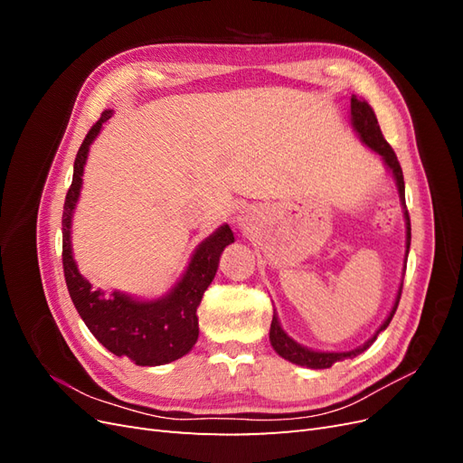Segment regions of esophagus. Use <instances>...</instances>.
Here are the masks:
<instances>
[{
	"instance_id": "34e87169",
	"label": "esophagus",
	"mask_w": 463,
	"mask_h": 463,
	"mask_svg": "<svg viewBox=\"0 0 463 463\" xmlns=\"http://www.w3.org/2000/svg\"><path fill=\"white\" fill-rule=\"evenodd\" d=\"M250 218H253V216H250L249 210H241V214L237 216V223H240L241 228H245V226H249V223H250Z\"/></svg>"
}]
</instances>
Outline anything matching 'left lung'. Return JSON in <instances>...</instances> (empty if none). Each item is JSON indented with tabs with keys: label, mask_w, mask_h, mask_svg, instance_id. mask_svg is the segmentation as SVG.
Wrapping results in <instances>:
<instances>
[{
	"label": "left lung",
	"mask_w": 463,
	"mask_h": 463,
	"mask_svg": "<svg viewBox=\"0 0 463 463\" xmlns=\"http://www.w3.org/2000/svg\"><path fill=\"white\" fill-rule=\"evenodd\" d=\"M352 125H354V129L357 131V135L361 137V141L365 143L371 150H374L376 154H381V158L384 160V164L388 165V170L392 172V175H394V179H396V185H398V191H400V201H402V206H403V216H405V262H408V253H410V245H411V222H410L408 206H405V185H403L402 165L398 162L396 152L392 150V146L386 143V138L383 137L381 125H378V121H376L373 108L365 100L357 98L355 94L352 96ZM402 286H403V282L400 284L394 307H392V311L386 317V320L383 322V326L376 330V334L373 335L371 340H367L357 349H352V352H313V349H309V347H303L296 340H291L289 335L282 330L276 313L272 317V325H270V344H272V347L276 349V354L279 357L296 363V365L309 367V369H328V367L334 365V363L357 357L359 354L365 352L367 347H371L373 342L376 340V335L390 325L392 317H394V313L398 309L400 296H402Z\"/></svg>",
	"instance_id": "left-lung-1"
}]
</instances>
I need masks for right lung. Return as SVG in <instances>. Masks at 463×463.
<instances>
[{"instance_id":"add662e5","label":"right lung","mask_w":463,"mask_h":463,"mask_svg":"<svg viewBox=\"0 0 463 463\" xmlns=\"http://www.w3.org/2000/svg\"><path fill=\"white\" fill-rule=\"evenodd\" d=\"M114 111H102L82 141L75 165L73 181L63 204V274L69 296L75 309L92 332L94 338L118 357H129L135 365L156 367L172 363L189 354L199 338L197 307L206 288L213 282L222 250L233 243V232L228 223L220 226L213 235L197 247L185 274L170 293L160 299L141 301L125 293L114 291L104 298L100 289H92L89 279L80 276L71 250V218L79 201L82 172L89 148L102 129V123Z\"/></svg>"}]
</instances>
